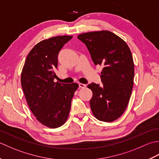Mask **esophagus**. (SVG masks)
<instances>
[{
  "instance_id": "34e87169",
  "label": "esophagus",
  "mask_w": 159,
  "mask_h": 159,
  "mask_svg": "<svg viewBox=\"0 0 159 159\" xmlns=\"http://www.w3.org/2000/svg\"><path fill=\"white\" fill-rule=\"evenodd\" d=\"M79 85L80 88H85V87H87L85 84H83V83H79Z\"/></svg>"
}]
</instances>
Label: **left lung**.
<instances>
[{
	"mask_svg": "<svg viewBox=\"0 0 159 159\" xmlns=\"http://www.w3.org/2000/svg\"><path fill=\"white\" fill-rule=\"evenodd\" d=\"M78 38L86 45L93 63L103 66V85H87L93 92L91 109L98 120L111 122L124 113L130 100L134 74L131 51L122 39L109 31L82 33Z\"/></svg>",
	"mask_w": 159,
	"mask_h": 159,
	"instance_id": "8db88e82",
	"label": "left lung"
}]
</instances>
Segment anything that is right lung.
Here are the masks:
<instances>
[{
  "instance_id": "obj_1",
  "label": "right lung",
  "mask_w": 159,
  "mask_h": 159,
  "mask_svg": "<svg viewBox=\"0 0 159 159\" xmlns=\"http://www.w3.org/2000/svg\"><path fill=\"white\" fill-rule=\"evenodd\" d=\"M72 38L56 36L42 40L26 57L21 74V85L26 102L40 123L51 128L65 124L77 83L54 82L60 50Z\"/></svg>"
}]
</instances>
